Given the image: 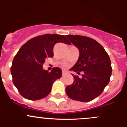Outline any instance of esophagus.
<instances>
[{
    "instance_id": "esophagus-1",
    "label": "esophagus",
    "mask_w": 127,
    "mask_h": 127,
    "mask_svg": "<svg viewBox=\"0 0 127 127\" xmlns=\"http://www.w3.org/2000/svg\"><path fill=\"white\" fill-rule=\"evenodd\" d=\"M67 74V72L66 71H62V75H63V76H64V75H65L66 74Z\"/></svg>"
}]
</instances>
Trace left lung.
I'll return each instance as SVG.
<instances>
[{"label": "left lung", "mask_w": 127, "mask_h": 127, "mask_svg": "<svg viewBox=\"0 0 127 127\" xmlns=\"http://www.w3.org/2000/svg\"><path fill=\"white\" fill-rule=\"evenodd\" d=\"M67 39L79 50L77 62L71 69L81 77L74 75V82L66 87L67 95L74 100L89 102L103 93L112 74L111 62L103 46L86 36L66 35Z\"/></svg>", "instance_id": "1"}]
</instances>
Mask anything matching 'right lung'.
Segmentation results:
<instances>
[{
  "instance_id": "1",
  "label": "right lung",
  "mask_w": 127,
  "mask_h": 127,
  "mask_svg": "<svg viewBox=\"0 0 127 127\" xmlns=\"http://www.w3.org/2000/svg\"><path fill=\"white\" fill-rule=\"evenodd\" d=\"M62 42L71 44L64 35L47 34L30 39L20 48L11 66L13 83L26 99L39 100L50 93L52 85L61 77L59 67L48 72L42 67L45 60L53 56V47Z\"/></svg>"
}]
</instances>
